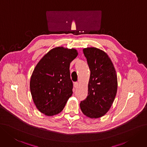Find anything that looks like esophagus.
<instances>
[{"label":"esophagus","mask_w":147,"mask_h":147,"mask_svg":"<svg viewBox=\"0 0 147 147\" xmlns=\"http://www.w3.org/2000/svg\"><path fill=\"white\" fill-rule=\"evenodd\" d=\"M74 87H75L76 88H78V86H79V83H78V82H74Z\"/></svg>","instance_id":"34e87169"}]
</instances>
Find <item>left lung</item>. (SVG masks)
Segmentation results:
<instances>
[{"label":"left lung","mask_w":147,"mask_h":147,"mask_svg":"<svg viewBox=\"0 0 147 147\" xmlns=\"http://www.w3.org/2000/svg\"><path fill=\"white\" fill-rule=\"evenodd\" d=\"M90 69L88 96L80 102L84 115L91 119L104 116L115 100L117 90L116 69L111 59L103 50L95 47L83 49Z\"/></svg>","instance_id":"left-lung-1"}]
</instances>
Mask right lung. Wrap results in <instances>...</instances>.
Wrapping results in <instances>:
<instances>
[{"instance_id":"add662e5","label":"right lung","mask_w":147,"mask_h":147,"mask_svg":"<svg viewBox=\"0 0 147 147\" xmlns=\"http://www.w3.org/2000/svg\"><path fill=\"white\" fill-rule=\"evenodd\" d=\"M77 50L63 47L49 51L37 63L31 76L32 100L40 112L48 116L61 113L73 94L69 65Z\"/></svg>"}]
</instances>
